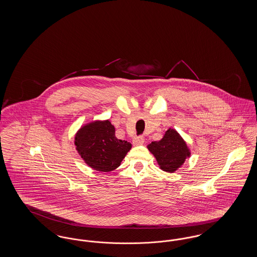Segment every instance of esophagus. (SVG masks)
Segmentation results:
<instances>
[{
    "label": "esophagus",
    "mask_w": 257,
    "mask_h": 257,
    "mask_svg": "<svg viewBox=\"0 0 257 257\" xmlns=\"http://www.w3.org/2000/svg\"><path fill=\"white\" fill-rule=\"evenodd\" d=\"M145 142V139L143 136H137L133 139V144L134 146H142Z\"/></svg>",
    "instance_id": "obj_1"
}]
</instances>
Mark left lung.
I'll return each instance as SVG.
<instances>
[{
    "label": "left lung",
    "mask_w": 257,
    "mask_h": 257,
    "mask_svg": "<svg viewBox=\"0 0 257 257\" xmlns=\"http://www.w3.org/2000/svg\"><path fill=\"white\" fill-rule=\"evenodd\" d=\"M147 147L155 156L161 170L167 172L176 171L186 157L190 156L186 143L173 129H169L161 141L152 142Z\"/></svg>",
    "instance_id": "obj_1"
}]
</instances>
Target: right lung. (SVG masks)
<instances>
[{
  "mask_svg": "<svg viewBox=\"0 0 257 257\" xmlns=\"http://www.w3.org/2000/svg\"><path fill=\"white\" fill-rule=\"evenodd\" d=\"M109 120L89 123L77 133L75 146L86 164L99 171H113L120 166L131 144L118 140Z\"/></svg>",
  "mask_w": 257,
  "mask_h": 257,
  "instance_id": "add662e5",
  "label": "right lung"
}]
</instances>
